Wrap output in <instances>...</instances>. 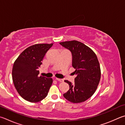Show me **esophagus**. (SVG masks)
<instances>
[{
	"label": "esophagus",
	"instance_id": "34e87169",
	"mask_svg": "<svg viewBox=\"0 0 125 125\" xmlns=\"http://www.w3.org/2000/svg\"><path fill=\"white\" fill-rule=\"evenodd\" d=\"M56 80H57L60 82H62V81H63V79H58V78H56Z\"/></svg>",
	"mask_w": 125,
	"mask_h": 125
}]
</instances>
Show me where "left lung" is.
Instances as JSON below:
<instances>
[{
  "label": "left lung",
  "mask_w": 125,
  "mask_h": 125,
  "mask_svg": "<svg viewBox=\"0 0 125 125\" xmlns=\"http://www.w3.org/2000/svg\"><path fill=\"white\" fill-rule=\"evenodd\" d=\"M71 52L72 66L76 75L74 83L64 80L69 90L63 94L64 98L74 103L83 102L90 98L98 86L101 79L100 65L96 54L90 47L76 40L60 42Z\"/></svg>",
  "instance_id": "left-lung-1"
}]
</instances>
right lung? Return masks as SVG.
Returning <instances> with one entry per match:
<instances>
[{"label":"right lung","mask_w":125,"mask_h":125,"mask_svg":"<svg viewBox=\"0 0 125 125\" xmlns=\"http://www.w3.org/2000/svg\"><path fill=\"white\" fill-rule=\"evenodd\" d=\"M53 44H35L27 48L15 61L12 76L17 91L25 100L40 102L48 94L52 79L39 76V67Z\"/></svg>","instance_id":"right-lung-1"}]
</instances>
